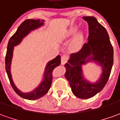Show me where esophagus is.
<instances>
[{"label":"esophagus","instance_id":"34e87169","mask_svg":"<svg viewBox=\"0 0 120 120\" xmlns=\"http://www.w3.org/2000/svg\"><path fill=\"white\" fill-rule=\"evenodd\" d=\"M69 59V55L67 54H63L62 57H61V64L63 65L64 64H66L68 62V60Z\"/></svg>","mask_w":120,"mask_h":120}]
</instances>
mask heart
<instances>
[{
  "label": "heart",
  "instance_id": "heart-1",
  "mask_svg": "<svg viewBox=\"0 0 120 120\" xmlns=\"http://www.w3.org/2000/svg\"><path fill=\"white\" fill-rule=\"evenodd\" d=\"M76 30L77 29L75 27L70 29V31L68 33L69 35H74V33L76 32ZM81 45H82V37L81 35H78L74 39L73 42L71 43V49L74 51H77L81 48Z\"/></svg>",
  "mask_w": 120,
  "mask_h": 120
}]
</instances>
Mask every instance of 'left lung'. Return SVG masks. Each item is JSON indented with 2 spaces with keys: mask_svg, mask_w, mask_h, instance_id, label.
Wrapping results in <instances>:
<instances>
[{
  "mask_svg": "<svg viewBox=\"0 0 120 120\" xmlns=\"http://www.w3.org/2000/svg\"><path fill=\"white\" fill-rule=\"evenodd\" d=\"M83 18L88 23L89 41L77 52L71 54L68 63L65 65V76L74 95L87 99L102 91L108 82L114 62V50L106 29L97 19L93 16H84ZM89 56L90 58L87 59ZM89 60L96 61L103 66L101 79L94 84L86 82L81 75V65Z\"/></svg>",
  "mask_w": 120,
  "mask_h": 120,
  "instance_id": "obj_1",
  "label": "left lung"
}]
</instances>
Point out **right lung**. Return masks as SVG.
I'll return each instance as SVG.
<instances>
[{
  "label": "right lung",
  "instance_id": "add662e5",
  "mask_svg": "<svg viewBox=\"0 0 120 120\" xmlns=\"http://www.w3.org/2000/svg\"><path fill=\"white\" fill-rule=\"evenodd\" d=\"M43 22H44L43 19V20L31 19H26L18 27L16 32L10 37L7 46V51L5 56V68L10 83L11 84L13 89L17 94L21 97L28 100H36L41 98L47 93L52 84L53 70L55 69V68L58 66L61 63L60 55L57 56L54 60L49 62L46 67V70L44 74L45 78L42 83L40 85L38 88H37L35 91H33L31 93H22L17 89L15 85L14 84L10 74V63L12 60V51L14 46L18 45L20 43V41L22 40L23 37H24L27 34H28L30 31L36 29L39 26H42L43 24Z\"/></svg>",
  "mask_w": 120,
  "mask_h": 120
}]
</instances>
